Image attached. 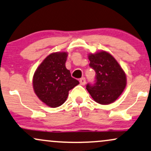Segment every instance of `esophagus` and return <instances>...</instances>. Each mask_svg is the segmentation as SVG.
<instances>
[{
    "mask_svg": "<svg viewBox=\"0 0 151 151\" xmlns=\"http://www.w3.org/2000/svg\"><path fill=\"white\" fill-rule=\"evenodd\" d=\"M86 78H82L80 79V84L81 85V86H85L86 85Z\"/></svg>",
    "mask_w": 151,
    "mask_h": 151,
    "instance_id": "esophagus-1",
    "label": "esophagus"
}]
</instances>
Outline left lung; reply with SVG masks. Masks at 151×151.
<instances>
[{
    "mask_svg": "<svg viewBox=\"0 0 151 151\" xmlns=\"http://www.w3.org/2000/svg\"><path fill=\"white\" fill-rule=\"evenodd\" d=\"M90 66L96 73V83L86 89L95 102L109 104L122 95L127 86L124 70L113 56L105 51L88 54Z\"/></svg>",
    "mask_w": 151,
    "mask_h": 151,
    "instance_id": "8db88e82",
    "label": "left lung"
}]
</instances>
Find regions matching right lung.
I'll use <instances>...</instances> for the list:
<instances>
[{
	"instance_id": "add662e5",
	"label": "right lung",
	"mask_w": 151,
	"mask_h": 151,
	"mask_svg": "<svg viewBox=\"0 0 151 151\" xmlns=\"http://www.w3.org/2000/svg\"><path fill=\"white\" fill-rule=\"evenodd\" d=\"M68 53L54 52L44 58L33 76L32 86L38 98L50 107L65 102L69 90L79 84L65 67Z\"/></svg>"
}]
</instances>
